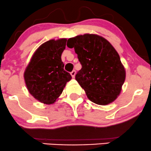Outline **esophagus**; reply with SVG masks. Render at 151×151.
<instances>
[{
	"label": "esophagus",
	"mask_w": 151,
	"mask_h": 151,
	"mask_svg": "<svg viewBox=\"0 0 151 151\" xmlns=\"http://www.w3.org/2000/svg\"><path fill=\"white\" fill-rule=\"evenodd\" d=\"M75 74H76V71L75 70H73L72 72H71V75H72V77L73 78L75 77Z\"/></svg>",
	"instance_id": "34e87169"
}]
</instances>
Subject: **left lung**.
<instances>
[{"label": "left lung", "mask_w": 151, "mask_h": 151, "mask_svg": "<svg viewBox=\"0 0 151 151\" xmlns=\"http://www.w3.org/2000/svg\"><path fill=\"white\" fill-rule=\"evenodd\" d=\"M67 45L74 48L81 69L75 79L90 101L99 105L114 101L121 92L126 72L120 57L106 40L85 34L70 38Z\"/></svg>", "instance_id": "left-lung-1"}]
</instances>
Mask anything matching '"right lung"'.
I'll return each instance as SVG.
<instances>
[{"label": "right lung", "mask_w": 151, "mask_h": 151, "mask_svg": "<svg viewBox=\"0 0 151 151\" xmlns=\"http://www.w3.org/2000/svg\"><path fill=\"white\" fill-rule=\"evenodd\" d=\"M66 42L67 39H60L43 43L36 50L24 73L29 92L46 104L56 101L72 79L70 74L64 70L61 59Z\"/></svg>", "instance_id": "right-lung-1"}]
</instances>
